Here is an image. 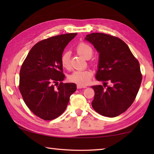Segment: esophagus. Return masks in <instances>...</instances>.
<instances>
[{"mask_svg":"<svg viewBox=\"0 0 154 154\" xmlns=\"http://www.w3.org/2000/svg\"><path fill=\"white\" fill-rule=\"evenodd\" d=\"M86 86H83V85H77V89H82V88H86Z\"/></svg>","mask_w":154,"mask_h":154,"instance_id":"34e87169","label":"esophagus"}]
</instances>
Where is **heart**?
Wrapping results in <instances>:
<instances>
[{
  "mask_svg": "<svg viewBox=\"0 0 154 154\" xmlns=\"http://www.w3.org/2000/svg\"><path fill=\"white\" fill-rule=\"evenodd\" d=\"M76 50L78 54L81 57L89 60L93 54V50L89 44L85 42H81L77 45ZM71 53L69 51H65L61 57V63L63 68L69 69L71 67ZM93 75V72L91 70L85 71H75L71 75H69L68 80L75 83L81 85H86L90 82Z\"/></svg>",
  "mask_w": 154,
  "mask_h": 154,
  "instance_id": "obj_1",
  "label": "heart"
}]
</instances>
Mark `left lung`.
I'll return each instance as SVG.
<instances>
[{
  "label": "left lung",
  "instance_id": "obj_1",
  "mask_svg": "<svg viewBox=\"0 0 154 154\" xmlns=\"http://www.w3.org/2000/svg\"><path fill=\"white\" fill-rule=\"evenodd\" d=\"M85 40L99 53L96 79L104 82V87H91L94 91L92 106L104 116H119L132 105L138 94L142 79L139 61L119 38L92 33ZM108 82L110 86H107Z\"/></svg>",
  "mask_w": 154,
  "mask_h": 154
}]
</instances>
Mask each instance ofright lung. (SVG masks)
I'll return each instance as SVG.
<instances>
[{
	"label": "right lung",
	"instance_id": "obj_1",
	"mask_svg": "<svg viewBox=\"0 0 154 154\" xmlns=\"http://www.w3.org/2000/svg\"><path fill=\"white\" fill-rule=\"evenodd\" d=\"M77 34H61L38 42L22 65L20 92L28 109L42 119L51 120L60 116L77 89L75 83L61 82L65 75L61 63L65 48Z\"/></svg>",
	"mask_w": 154,
	"mask_h": 154
}]
</instances>
